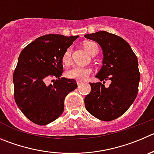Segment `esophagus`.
I'll return each mask as SVG.
<instances>
[{
	"instance_id": "1",
	"label": "esophagus",
	"mask_w": 154,
	"mask_h": 154,
	"mask_svg": "<svg viewBox=\"0 0 154 154\" xmlns=\"http://www.w3.org/2000/svg\"><path fill=\"white\" fill-rule=\"evenodd\" d=\"M83 84L82 82H80V81H77V85H78V86L79 87L80 85H82Z\"/></svg>"
}]
</instances>
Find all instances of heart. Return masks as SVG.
<instances>
[{
    "label": "heart",
    "mask_w": 154,
    "mask_h": 154,
    "mask_svg": "<svg viewBox=\"0 0 154 154\" xmlns=\"http://www.w3.org/2000/svg\"><path fill=\"white\" fill-rule=\"evenodd\" d=\"M86 51L88 54H92L94 51H98V46L94 42H87L84 45ZM72 61V49L69 48L66 50L63 55V63L66 65L70 64ZM92 72V69L90 67L80 66H75L72 68L69 69L66 72V75L69 79H73L79 81H84L89 77Z\"/></svg>",
    "instance_id": "b5f03b06"
}]
</instances>
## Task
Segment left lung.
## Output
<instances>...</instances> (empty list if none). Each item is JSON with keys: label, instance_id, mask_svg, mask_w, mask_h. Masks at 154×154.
<instances>
[{"label": "left lung", "instance_id": "1", "mask_svg": "<svg viewBox=\"0 0 154 154\" xmlns=\"http://www.w3.org/2000/svg\"><path fill=\"white\" fill-rule=\"evenodd\" d=\"M94 41L103 51V65L96 75L103 83H90L91 91L85 98V106L93 116L111 121L121 116L137 97L140 72L137 58L122 38L105 31L85 35ZM111 81L105 87L104 81Z\"/></svg>", "mask_w": 154, "mask_h": 154}]
</instances>
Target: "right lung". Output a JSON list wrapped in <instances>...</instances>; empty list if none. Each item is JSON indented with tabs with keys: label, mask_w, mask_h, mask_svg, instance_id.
<instances>
[{
	"label": "right lung",
	"mask_w": 154,
	"mask_h": 154,
	"mask_svg": "<svg viewBox=\"0 0 154 154\" xmlns=\"http://www.w3.org/2000/svg\"><path fill=\"white\" fill-rule=\"evenodd\" d=\"M79 37L45 35L20 53L14 72V98L22 112L34 123L48 125L60 116L65 97L78 87L75 79L61 75L63 55ZM51 77L56 79L47 85Z\"/></svg>",
	"instance_id": "obj_1"
}]
</instances>
